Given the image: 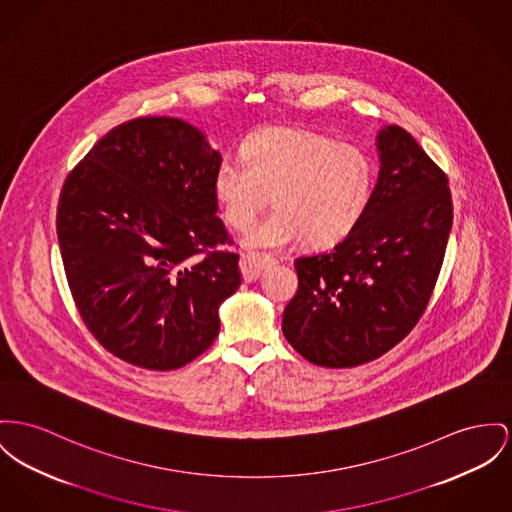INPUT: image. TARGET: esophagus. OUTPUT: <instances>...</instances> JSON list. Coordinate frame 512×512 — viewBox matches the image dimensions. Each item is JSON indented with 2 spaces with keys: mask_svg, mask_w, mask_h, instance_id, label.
<instances>
[{
  "mask_svg": "<svg viewBox=\"0 0 512 512\" xmlns=\"http://www.w3.org/2000/svg\"><path fill=\"white\" fill-rule=\"evenodd\" d=\"M270 258L268 256H262V254H250V252H246V254H242L240 256V273H242V279L246 281V283H252V281H256L264 270L270 266Z\"/></svg>",
  "mask_w": 512,
  "mask_h": 512,
  "instance_id": "34e87169",
  "label": "esophagus"
}]
</instances>
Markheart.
Here are the masks:
<instances>
[{"mask_svg":"<svg viewBox=\"0 0 512 512\" xmlns=\"http://www.w3.org/2000/svg\"><path fill=\"white\" fill-rule=\"evenodd\" d=\"M240 162L223 159L213 174V196L221 217L244 231L262 207L272 213L244 237V246L279 250L307 239L332 246L361 221L375 172L355 145L291 126H270L246 137Z\"/></svg>","mask_w":512,"mask_h":512,"instance_id":"b5f03b06","label":"heart"}]
</instances>
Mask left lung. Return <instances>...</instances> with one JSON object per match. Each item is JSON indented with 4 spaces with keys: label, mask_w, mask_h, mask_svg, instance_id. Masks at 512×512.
I'll list each match as a JSON object with an SVG mask.
<instances>
[{
    "label": "left lung",
    "mask_w": 512,
    "mask_h": 512,
    "mask_svg": "<svg viewBox=\"0 0 512 512\" xmlns=\"http://www.w3.org/2000/svg\"><path fill=\"white\" fill-rule=\"evenodd\" d=\"M380 171L357 227L332 250L295 260L287 341L314 365L369 363L419 322L452 229L444 172L400 126L376 134Z\"/></svg>",
    "instance_id": "obj_1"
}]
</instances>
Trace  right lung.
<instances>
[{
	"mask_svg": "<svg viewBox=\"0 0 512 512\" xmlns=\"http://www.w3.org/2000/svg\"><path fill=\"white\" fill-rule=\"evenodd\" d=\"M221 161L200 128L147 116L112 128L64 182L56 231L73 301L130 365L180 369L219 336V307L240 287L239 254L213 250L229 242L213 196Z\"/></svg>",
	"mask_w": 512,
	"mask_h": 512,
	"instance_id": "obj_1",
	"label": "right lung"
}]
</instances>
